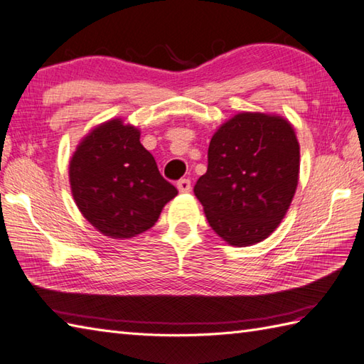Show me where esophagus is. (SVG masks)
Listing matches in <instances>:
<instances>
[{
  "label": "esophagus",
  "instance_id": "esophagus-1",
  "mask_svg": "<svg viewBox=\"0 0 364 364\" xmlns=\"http://www.w3.org/2000/svg\"><path fill=\"white\" fill-rule=\"evenodd\" d=\"M176 188L178 191L183 192V194H188V192H191V180L189 178H181V180L176 183Z\"/></svg>",
  "mask_w": 364,
  "mask_h": 364
}]
</instances>
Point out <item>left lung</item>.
<instances>
[{"mask_svg": "<svg viewBox=\"0 0 364 364\" xmlns=\"http://www.w3.org/2000/svg\"><path fill=\"white\" fill-rule=\"evenodd\" d=\"M299 161L296 133L283 117L242 112L223 123L194 186L211 228L236 247L266 239L296 194Z\"/></svg>", "mask_w": 364, "mask_h": 364, "instance_id": "left-lung-1", "label": "left lung"}]
</instances>
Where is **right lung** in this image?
<instances>
[{
  "instance_id": "1",
  "label": "right lung",
  "mask_w": 364,
  "mask_h": 364,
  "mask_svg": "<svg viewBox=\"0 0 364 364\" xmlns=\"http://www.w3.org/2000/svg\"><path fill=\"white\" fill-rule=\"evenodd\" d=\"M139 137L137 128L109 120L82 139L70 161L75 202L105 236L125 239L144 233L178 194Z\"/></svg>"
}]
</instances>
